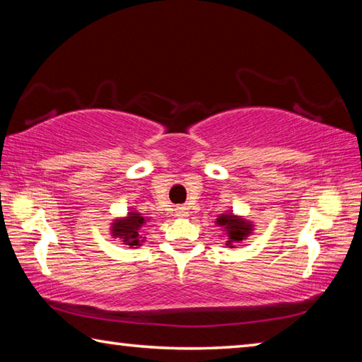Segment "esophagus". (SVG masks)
Here are the masks:
<instances>
[{"instance_id": "obj_1", "label": "esophagus", "mask_w": 362, "mask_h": 362, "mask_svg": "<svg viewBox=\"0 0 362 362\" xmlns=\"http://www.w3.org/2000/svg\"><path fill=\"white\" fill-rule=\"evenodd\" d=\"M175 216H177V217H188V209H187V207H183V206L177 207V209H175Z\"/></svg>"}]
</instances>
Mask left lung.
<instances>
[{"label": "left lung", "instance_id": "obj_1", "mask_svg": "<svg viewBox=\"0 0 362 362\" xmlns=\"http://www.w3.org/2000/svg\"><path fill=\"white\" fill-rule=\"evenodd\" d=\"M216 225L220 226V230L225 231L226 247L230 249L235 247V244L246 241L254 231V223L250 222V220L244 218L243 216H236L233 211L223 212L217 216Z\"/></svg>", "mask_w": 362, "mask_h": 362}]
</instances>
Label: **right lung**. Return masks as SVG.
<instances>
[{
    "label": "right lung",
    "instance_id": "obj_1",
    "mask_svg": "<svg viewBox=\"0 0 362 362\" xmlns=\"http://www.w3.org/2000/svg\"><path fill=\"white\" fill-rule=\"evenodd\" d=\"M150 218H146L134 207H131L124 217H116L113 220L112 226H110V235L115 240L122 241L124 246H129L131 249L139 247L146 241V238L140 235V230H142V226Z\"/></svg>",
    "mask_w": 362,
    "mask_h": 362
}]
</instances>
